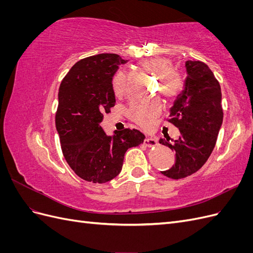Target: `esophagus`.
<instances>
[{
	"mask_svg": "<svg viewBox=\"0 0 253 253\" xmlns=\"http://www.w3.org/2000/svg\"><path fill=\"white\" fill-rule=\"evenodd\" d=\"M144 144L148 145V147H153V145L157 144V140L155 137H147V138L144 139Z\"/></svg>",
	"mask_w": 253,
	"mask_h": 253,
	"instance_id": "esophagus-1",
	"label": "esophagus"
}]
</instances>
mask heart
<instances>
[{
	"mask_svg": "<svg viewBox=\"0 0 253 253\" xmlns=\"http://www.w3.org/2000/svg\"><path fill=\"white\" fill-rule=\"evenodd\" d=\"M145 71L157 75L159 93L167 100H172L177 96L183 86L181 76L173 70V62L165 57L145 59L140 63ZM126 78L124 73H117L113 79L115 94L120 96L125 93ZM133 118L143 127H151L153 120L160 113V105L157 102H136L131 106Z\"/></svg>",
	"mask_w": 253,
	"mask_h": 253,
	"instance_id": "obj_1",
	"label": "heart"
}]
</instances>
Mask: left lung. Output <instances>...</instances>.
Segmentation results:
<instances>
[{"instance_id": "8db88e82", "label": "left lung", "mask_w": 253, "mask_h": 253, "mask_svg": "<svg viewBox=\"0 0 253 253\" xmlns=\"http://www.w3.org/2000/svg\"><path fill=\"white\" fill-rule=\"evenodd\" d=\"M187 77L181 93L170 109L169 121L179 129L177 140L169 136L159 142L175 152V162L162 174L180 179L205 165L215 147L223 124L221 90L209 66L201 61L186 62Z\"/></svg>"}]
</instances>
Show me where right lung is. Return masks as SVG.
Instances as JSON below:
<instances>
[{
  "mask_svg": "<svg viewBox=\"0 0 253 253\" xmlns=\"http://www.w3.org/2000/svg\"><path fill=\"white\" fill-rule=\"evenodd\" d=\"M126 62L116 53L84 58L61 82L56 114L61 149L74 172L86 181L103 183L116 177L127 149L145 138L136 128L106 135L100 126L103 113L116 103L114 75Z\"/></svg>",
  "mask_w": 253,
  "mask_h": 253,
  "instance_id": "1",
  "label": "right lung"
}]
</instances>
